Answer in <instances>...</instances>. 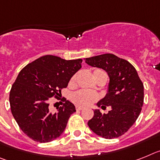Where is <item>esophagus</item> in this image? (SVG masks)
Here are the masks:
<instances>
[{
	"label": "esophagus",
	"mask_w": 160,
	"mask_h": 160,
	"mask_svg": "<svg viewBox=\"0 0 160 160\" xmlns=\"http://www.w3.org/2000/svg\"><path fill=\"white\" fill-rule=\"evenodd\" d=\"M84 109L82 106H79V105H76V110H82V109Z\"/></svg>",
	"instance_id": "esophagus-1"
}]
</instances>
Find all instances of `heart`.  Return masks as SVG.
<instances>
[{"label":"heart","mask_w":160,"mask_h":160,"mask_svg":"<svg viewBox=\"0 0 160 160\" xmlns=\"http://www.w3.org/2000/svg\"><path fill=\"white\" fill-rule=\"evenodd\" d=\"M101 74H105L103 71L100 70V69H96L93 72V76L95 79L97 76ZM77 79V74H75L72 76L70 80V84H74L76 82ZM97 95L94 92H92L89 91H86V90H78V91L72 92L71 95V100L73 103H75L77 105H81V106H85L88 105L97 101Z\"/></svg>","instance_id":"heart-1"}]
</instances>
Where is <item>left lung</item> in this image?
Wrapping results in <instances>:
<instances>
[{
    "mask_svg": "<svg viewBox=\"0 0 160 160\" xmlns=\"http://www.w3.org/2000/svg\"><path fill=\"white\" fill-rule=\"evenodd\" d=\"M88 65L102 68L109 76V92L97 103L102 109L111 107L108 113L98 109L88 121L89 128L105 138H118L134 125L143 105V84L134 67L113 54L86 58Z\"/></svg>",
    "mask_w": 160,
    "mask_h": 160,
    "instance_id": "1",
    "label": "left lung"
}]
</instances>
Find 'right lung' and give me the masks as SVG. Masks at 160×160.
Instances as JSON below:
<instances>
[{
    "label": "right lung",
    "instance_id": "obj_1",
    "mask_svg": "<svg viewBox=\"0 0 160 160\" xmlns=\"http://www.w3.org/2000/svg\"><path fill=\"white\" fill-rule=\"evenodd\" d=\"M82 59L66 60L44 55L24 67L9 93L11 112L21 130L38 142L59 138L66 128L75 105L63 99L55 113L49 109L51 97L58 98L72 76L81 68Z\"/></svg>",
    "mask_w": 160,
    "mask_h": 160
}]
</instances>
